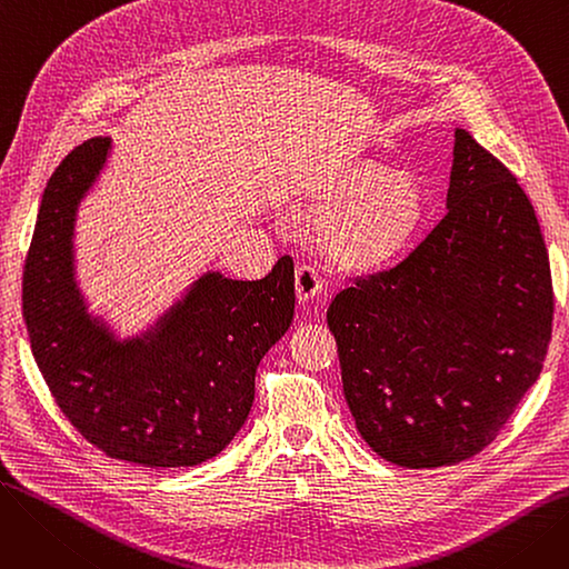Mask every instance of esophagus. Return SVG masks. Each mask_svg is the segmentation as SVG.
<instances>
[{
	"label": "esophagus",
	"mask_w": 569,
	"mask_h": 569,
	"mask_svg": "<svg viewBox=\"0 0 569 569\" xmlns=\"http://www.w3.org/2000/svg\"><path fill=\"white\" fill-rule=\"evenodd\" d=\"M320 290H322V279H320V274L316 272L313 267L302 264L300 269H297V274H295V292H297V300H300V305L313 302Z\"/></svg>",
	"instance_id": "34e87169"
}]
</instances>
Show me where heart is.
<instances>
[{
	"label": "heart",
	"mask_w": 569,
	"mask_h": 569,
	"mask_svg": "<svg viewBox=\"0 0 569 569\" xmlns=\"http://www.w3.org/2000/svg\"><path fill=\"white\" fill-rule=\"evenodd\" d=\"M302 209L330 221L325 244L339 269L371 277L415 249L427 221V193L412 174L360 159L318 177L302 193Z\"/></svg>",
	"instance_id": "obj_1"
}]
</instances>
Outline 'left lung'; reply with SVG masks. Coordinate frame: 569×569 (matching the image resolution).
Returning a JSON list of instances; mask_svg holds the SVG:
<instances>
[{
	"label": "left lung",
	"instance_id": "obj_1",
	"mask_svg": "<svg viewBox=\"0 0 569 569\" xmlns=\"http://www.w3.org/2000/svg\"><path fill=\"white\" fill-rule=\"evenodd\" d=\"M551 320L535 209L463 129L445 219L403 262L357 279L327 309L357 431L406 468L485 450L540 378Z\"/></svg>",
	"mask_w": 569,
	"mask_h": 569
}]
</instances>
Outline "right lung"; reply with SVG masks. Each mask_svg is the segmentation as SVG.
Returning <instances> with one entry per match:
<instances>
[{"label":"right lung","instance_id":"obj_1","mask_svg":"<svg viewBox=\"0 0 569 569\" xmlns=\"http://www.w3.org/2000/svg\"><path fill=\"white\" fill-rule=\"evenodd\" d=\"M110 138L78 144L43 191L22 274L34 360L69 422L112 459L184 468L217 457L247 422L256 369L292 322L295 264L260 281L204 272L147 332L117 339L76 281L78 204Z\"/></svg>","mask_w":569,"mask_h":569}]
</instances>
